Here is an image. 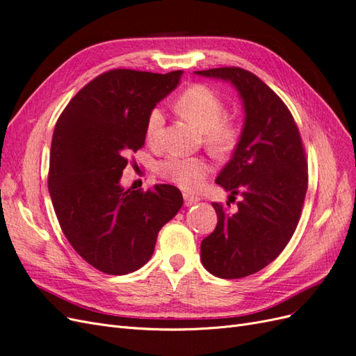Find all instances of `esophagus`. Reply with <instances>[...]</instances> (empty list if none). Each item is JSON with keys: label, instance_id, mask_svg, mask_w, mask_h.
I'll return each mask as SVG.
<instances>
[{"label": "esophagus", "instance_id": "34e87169", "mask_svg": "<svg viewBox=\"0 0 356 356\" xmlns=\"http://www.w3.org/2000/svg\"><path fill=\"white\" fill-rule=\"evenodd\" d=\"M182 196H184V203L187 204V207H191V204H195L200 200V197H197L195 195H190V193H184Z\"/></svg>", "mask_w": 356, "mask_h": 356}]
</instances>
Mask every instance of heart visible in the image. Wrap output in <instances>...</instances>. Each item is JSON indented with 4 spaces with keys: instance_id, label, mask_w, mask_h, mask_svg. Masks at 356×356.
Masks as SVG:
<instances>
[{
    "instance_id": "b5f03b06",
    "label": "heart",
    "mask_w": 356,
    "mask_h": 356,
    "mask_svg": "<svg viewBox=\"0 0 356 356\" xmlns=\"http://www.w3.org/2000/svg\"><path fill=\"white\" fill-rule=\"evenodd\" d=\"M177 113L195 124L202 132L203 144L211 153L227 156L234 152L241 141V124L225 118V104L221 96L204 84H195L181 93L175 104ZM165 124V117L160 108L148 113L145 123V138L154 141ZM161 178L174 182L178 187L195 191L199 190L208 175L211 165L203 157H178L169 156L157 165Z\"/></svg>"
}]
</instances>
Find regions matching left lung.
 Wrapping results in <instances>:
<instances>
[{
	"label": "left lung",
	"instance_id": "8db88e82",
	"mask_svg": "<svg viewBox=\"0 0 356 356\" xmlns=\"http://www.w3.org/2000/svg\"><path fill=\"white\" fill-rule=\"evenodd\" d=\"M196 74L230 81L245 108L241 141L215 179L230 202L242 200L236 212L212 203L218 222L200 245L209 273L239 279L270 264L293 238L307 191L306 153L288 106L255 74L238 67Z\"/></svg>",
	"mask_w": 356,
	"mask_h": 356
}]
</instances>
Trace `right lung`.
I'll use <instances>...</instances> for the list:
<instances>
[{
    "instance_id": "obj_1",
    "label": "right lung",
    "mask_w": 356,
    "mask_h": 356,
    "mask_svg": "<svg viewBox=\"0 0 356 356\" xmlns=\"http://www.w3.org/2000/svg\"><path fill=\"white\" fill-rule=\"evenodd\" d=\"M181 75L106 71L74 96L56 122L49 168L53 208L71 246L104 273L141 268L160 229L182 207L174 186L147 191L120 186L127 156L144 147L148 113Z\"/></svg>"
}]
</instances>
